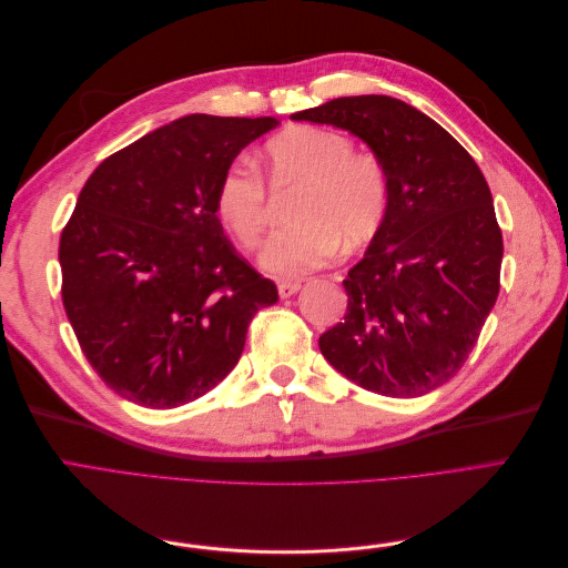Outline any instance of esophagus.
<instances>
[{
	"label": "esophagus",
	"instance_id": "1",
	"mask_svg": "<svg viewBox=\"0 0 568 568\" xmlns=\"http://www.w3.org/2000/svg\"><path fill=\"white\" fill-rule=\"evenodd\" d=\"M277 291H280L282 298H288V296L298 294V291H301V282H288V280L277 282Z\"/></svg>",
	"mask_w": 568,
	"mask_h": 568
}]
</instances>
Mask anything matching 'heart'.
<instances>
[{
    "instance_id": "1",
    "label": "heart",
    "mask_w": 568,
    "mask_h": 568,
    "mask_svg": "<svg viewBox=\"0 0 568 568\" xmlns=\"http://www.w3.org/2000/svg\"><path fill=\"white\" fill-rule=\"evenodd\" d=\"M272 182H301L296 225L270 236L261 253L265 270L296 277L329 263L341 242L359 246L379 232L388 211L384 165L355 153L346 134L294 125L265 144ZM217 215L239 244L253 248L265 234L270 211L265 184L251 168L234 165L217 186Z\"/></svg>"
}]
</instances>
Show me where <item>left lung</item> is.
Wrapping results in <instances>:
<instances>
[{
	"instance_id": "8db88e82",
	"label": "left lung",
	"mask_w": 568,
	"mask_h": 568,
	"mask_svg": "<svg viewBox=\"0 0 568 568\" xmlns=\"http://www.w3.org/2000/svg\"><path fill=\"white\" fill-rule=\"evenodd\" d=\"M291 120L348 130L388 178L386 217L343 280L348 311L320 336L322 355L372 393H432L469 357L500 291L503 232L484 173L436 120L393 97H341Z\"/></svg>"
}]
</instances>
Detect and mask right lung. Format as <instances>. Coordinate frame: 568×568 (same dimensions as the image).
Returning <instances> with one entry per match:
<instances>
[{"instance_id": "right-lung-1", "label": "right lung", "mask_w": 568, "mask_h": 568, "mask_svg": "<svg viewBox=\"0 0 568 568\" xmlns=\"http://www.w3.org/2000/svg\"><path fill=\"white\" fill-rule=\"evenodd\" d=\"M277 118L192 113L115 151L84 182L59 244L68 322L94 372L151 409L192 403L242 357L253 315L280 301L236 255L217 186Z\"/></svg>"}]
</instances>
